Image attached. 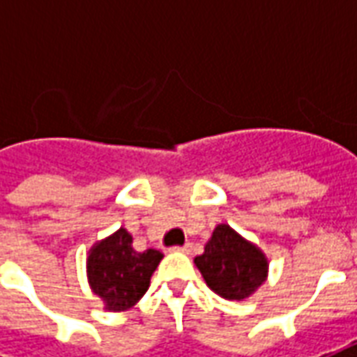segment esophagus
I'll list each match as a JSON object with an SVG mask.
<instances>
[{
  "label": "esophagus",
  "instance_id": "34e87169",
  "mask_svg": "<svg viewBox=\"0 0 357 357\" xmlns=\"http://www.w3.org/2000/svg\"><path fill=\"white\" fill-rule=\"evenodd\" d=\"M172 250H176V252H183V255H189V252H191V245H183V247H174Z\"/></svg>",
  "mask_w": 357,
  "mask_h": 357
}]
</instances>
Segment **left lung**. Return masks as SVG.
Wrapping results in <instances>:
<instances>
[{"mask_svg":"<svg viewBox=\"0 0 357 357\" xmlns=\"http://www.w3.org/2000/svg\"><path fill=\"white\" fill-rule=\"evenodd\" d=\"M195 266L210 289L225 300L248 298L262 287L269 271L262 248L227 224L214 227L204 252L195 258Z\"/></svg>","mask_w":357,"mask_h":357,"instance_id":"8db88e82","label":"left lung"}]
</instances>
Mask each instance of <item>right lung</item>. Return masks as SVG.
I'll use <instances>...</instances> for the list:
<instances>
[{"label": "right lung", "mask_w": 357, "mask_h": 357, "mask_svg": "<svg viewBox=\"0 0 357 357\" xmlns=\"http://www.w3.org/2000/svg\"><path fill=\"white\" fill-rule=\"evenodd\" d=\"M132 243L130 231L120 227L89 248L88 283L107 312H124L135 306L147 292L151 277L164 258L155 248L137 252Z\"/></svg>", "instance_id": "1"}]
</instances>
